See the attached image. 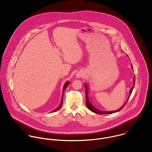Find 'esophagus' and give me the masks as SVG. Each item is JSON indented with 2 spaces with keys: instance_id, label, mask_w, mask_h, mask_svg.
Returning a JSON list of instances; mask_svg holds the SVG:
<instances>
[{
  "instance_id": "34e87169",
  "label": "esophagus",
  "mask_w": 152,
  "mask_h": 152,
  "mask_svg": "<svg viewBox=\"0 0 152 152\" xmlns=\"http://www.w3.org/2000/svg\"><path fill=\"white\" fill-rule=\"evenodd\" d=\"M83 75H84V74H83V72L82 71H79V72H78L77 73V74H76V77H77V78H81V77H83Z\"/></svg>"
}]
</instances>
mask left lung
<instances>
[{"mask_svg":"<svg viewBox=\"0 0 152 152\" xmlns=\"http://www.w3.org/2000/svg\"><path fill=\"white\" fill-rule=\"evenodd\" d=\"M131 67L132 68V69H133V65L132 64H131ZM133 87H132V88L130 89V92H129V97L128 98V99L126 100V101L125 102V103L124 104V105L121 107L120 108L117 109V110H111V111H104V110H101L99 109L96 108L95 106H94L92 103L90 102V100L89 99V96H88V84L87 83H85V88H86V105H87V107L91 111H92V112L94 113H97V114H109V113H115V112H117L118 111H119L121 109L123 108V107L125 106V105L126 104L127 101H128L129 97H130V95L132 92V91L133 89V88L134 86V84H135V77H134L133 78Z\"/></svg>","mask_w":152,"mask_h":152,"instance_id":"obj_1","label":"left lung"}]
</instances>
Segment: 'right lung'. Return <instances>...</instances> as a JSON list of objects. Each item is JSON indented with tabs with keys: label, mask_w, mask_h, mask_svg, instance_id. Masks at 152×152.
Segmentation results:
<instances>
[{
	"label": "right lung",
	"mask_w": 152,
	"mask_h": 152,
	"mask_svg": "<svg viewBox=\"0 0 152 152\" xmlns=\"http://www.w3.org/2000/svg\"><path fill=\"white\" fill-rule=\"evenodd\" d=\"M69 84V81H67L66 83H65V84H64V87H63V94H62V99H61V103H60V105L56 109H55L54 110H53V111H51V112H56L57 110H58V109H60V108L61 107V106H62V104H63V94H64V90H65V89H66V88L67 87V86H68V84Z\"/></svg>",
	"instance_id": "1"
}]
</instances>
